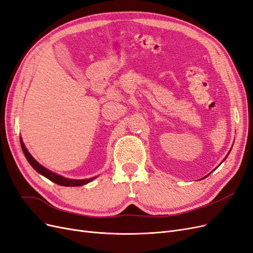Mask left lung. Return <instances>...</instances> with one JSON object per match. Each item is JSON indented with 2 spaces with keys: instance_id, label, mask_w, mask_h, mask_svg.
Listing matches in <instances>:
<instances>
[{
  "instance_id": "obj_1",
  "label": "left lung",
  "mask_w": 253,
  "mask_h": 253,
  "mask_svg": "<svg viewBox=\"0 0 253 253\" xmlns=\"http://www.w3.org/2000/svg\"><path fill=\"white\" fill-rule=\"evenodd\" d=\"M227 156H228V155H227ZM227 156H226V157H227ZM224 160H225V159H224ZM207 176H208V175H207Z\"/></svg>"
}]
</instances>
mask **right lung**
<instances>
[{"label":"right lung","mask_w":253,"mask_h":253,"mask_svg":"<svg viewBox=\"0 0 253 253\" xmlns=\"http://www.w3.org/2000/svg\"><path fill=\"white\" fill-rule=\"evenodd\" d=\"M20 141H21V147H22L23 153H24V155L27 159V162L30 164V166H32L38 173H40L41 175L45 176V177L48 178L49 180L53 181L55 183H57V185L64 186V187H79V186L85 185V183H88L89 181L96 178V177H91L88 179H70V178L63 177V176H61L59 174L53 173L38 163L37 160L32 155H30V153L27 151L25 144L22 141V139H20Z\"/></svg>","instance_id":"add662e5"}]
</instances>
